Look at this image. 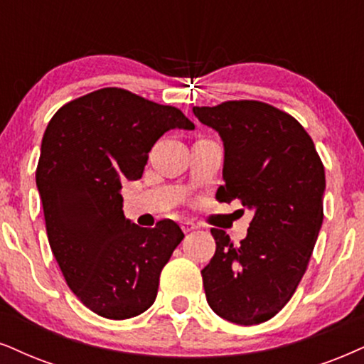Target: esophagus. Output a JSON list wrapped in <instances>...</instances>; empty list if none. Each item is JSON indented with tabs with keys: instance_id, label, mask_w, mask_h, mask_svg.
<instances>
[{
	"instance_id": "1",
	"label": "esophagus",
	"mask_w": 364,
	"mask_h": 364,
	"mask_svg": "<svg viewBox=\"0 0 364 364\" xmlns=\"http://www.w3.org/2000/svg\"><path fill=\"white\" fill-rule=\"evenodd\" d=\"M181 228L183 230V232H189V231H194L196 230L197 224L192 223V221H182L181 223Z\"/></svg>"
}]
</instances>
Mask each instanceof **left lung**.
Instances as JSON below:
<instances>
[{
  "mask_svg": "<svg viewBox=\"0 0 364 364\" xmlns=\"http://www.w3.org/2000/svg\"><path fill=\"white\" fill-rule=\"evenodd\" d=\"M194 114L224 141L216 197L255 210L240 243L210 230L216 253L203 270L205 297L223 319L259 324L285 307L307 270L324 219V165L302 124L267 102L196 106Z\"/></svg>",
  "mask_w": 364,
  "mask_h": 364,
  "instance_id": "8db88e82",
  "label": "left lung"
}]
</instances>
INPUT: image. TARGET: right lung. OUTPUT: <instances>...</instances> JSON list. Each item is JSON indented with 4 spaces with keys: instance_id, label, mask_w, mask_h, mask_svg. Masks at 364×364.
<instances>
[{
    "instance_id": "right-lung-1",
    "label": "right lung",
    "mask_w": 364,
    "mask_h": 364,
    "mask_svg": "<svg viewBox=\"0 0 364 364\" xmlns=\"http://www.w3.org/2000/svg\"><path fill=\"white\" fill-rule=\"evenodd\" d=\"M173 128L194 123L173 106L105 87L62 106L43 133L35 177L48 243L75 297L106 319H129L155 302L161 268L183 240L172 219L154 230L129 223L119 194Z\"/></svg>"
}]
</instances>
